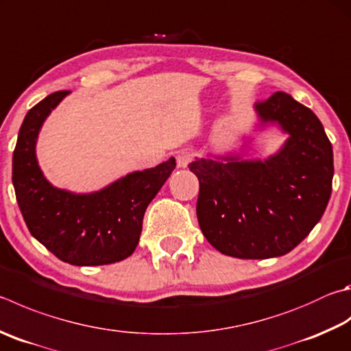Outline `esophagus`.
I'll list each match as a JSON object with an SVG mask.
<instances>
[{
    "instance_id": "obj_1",
    "label": "esophagus",
    "mask_w": 351,
    "mask_h": 351,
    "mask_svg": "<svg viewBox=\"0 0 351 351\" xmlns=\"http://www.w3.org/2000/svg\"><path fill=\"white\" fill-rule=\"evenodd\" d=\"M193 159V152L192 150H187V149H182L176 154V162H178V167L181 169H186L187 165L192 162Z\"/></svg>"
}]
</instances>
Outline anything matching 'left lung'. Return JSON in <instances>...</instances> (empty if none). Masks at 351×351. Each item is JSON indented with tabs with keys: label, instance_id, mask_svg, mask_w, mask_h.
Returning a JSON list of instances; mask_svg holds the SVG:
<instances>
[{
	"label": "left lung",
	"instance_id": "obj_1",
	"mask_svg": "<svg viewBox=\"0 0 351 351\" xmlns=\"http://www.w3.org/2000/svg\"><path fill=\"white\" fill-rule=\"evenodd\" d=\"M263 124L289 133L276 155L254 161L196 159L197 222L216 250L241 259L291 252L319 222L331 195L333 149L308 107L284 92L254 104Z\"/></svg>",
	"mask_w": 351,
	"mask_h": 351
}]
</instances>
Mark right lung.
<instances>
[{
    "label": "right lung",
    "instance_id": "obj_1",
    "mask_svg": "<svg viewBox=\"0 0 351 351\" xmlns=\"http://www.w3.org/2000/svg\"><path fill=\"white\" fill-rule=\"evenodd\" d=\"M69 90L55 92L25 114L14 150L12 182L32 237L72 265L119 263L135 252L145 208L176 167L175 158L133 171L87 195L53 187L38 165L35 144L44 119Z\"/></svg>",
    "mask_w": 351,
    "mask_h": 351
}]
</instances>
